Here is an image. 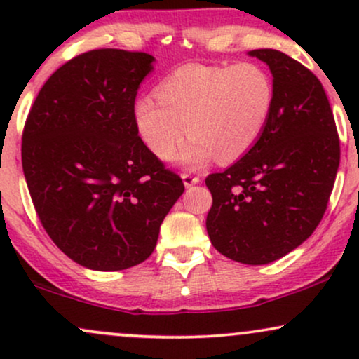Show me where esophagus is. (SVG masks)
Returning <instances> with one entry per match:
<instances>
[{
	"instance_id": "34e87169",
	"label": "esophagus",
	"mask_w": 359,
	"mask_h": 359,
	"mask_svg": "<svg viewBox=\"0 0 359 359\" xmlns=\"http://www.w3.org/2000/svg\"><path fill=\"white\" fill-rule=\"evenodd\" d=\"M182 182H184L185 187H192V185L199 184L201 179H199V177L191 175V174H182Z\"/></svg>"
}]
</instances>
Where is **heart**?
I'll return each mask as SVG.
<instances>
[{"mask_svg": "<svg viewBox=\"0 0 359 359\" xmlns=\"http://www.w3.org/2000/svg\"><path fill=\"white\" fill-rule=\"evenodd\" d=\"M275 88L258 64H187L160 81L156 96L135 101L140 138L167 160L185 130L191 138L172 156L185 167H203L214 156L233 162L253 148L271 116Z\"/></svg>", "mask_w": 359, "mask_h": 359, "instance_id": "b5f03b06", "label": "heart"}]
</instances>
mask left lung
Returning <instances> with one entry per match:
<instances>
[{
  "label": "left lung",
  "mask_w": 359,
  "mask_h": 359,
  "mask_svg": "<svg viewBox=\"0 0 359 359\" xmlns=\"http://www.w3.org/2000/svg\"><path fill=\"white\" fill-rule=\"evenodd\" d=\"M248 55L269 65L273 109L253 148L205 179L212 196L205 228L221 255L266 265L302 245L323 219L339 167V137L314 74L273 48Z\"/></svg>",
  "instance_id": "obj_1"
}]
</instances>
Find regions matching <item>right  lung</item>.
<instances>
[{
	"label": "right lung",
	"mask_w": 359,
	"mask_h": 359,
	"mask_svg": "<svg viewBox=\"0 0 359 359\" xmlns=\"http://www.w3.org/2000/svg\"><path fill=\"white\" fill-rule=\"evenodd\" d=\"M154 62L118 48L74 57L48 77L25 123L22 165L35 211L52 241L86 269L145 262L184 192L135 125V97Z\"/></svg>",
	"instance_id": "right-lung-1"
}]
</instances>
